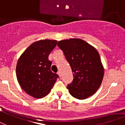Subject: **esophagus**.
I'll use <instances>...</instances> for the list:
<instances>
[{"mask_svg": "<svg viewBox=\"0 0 125 125\" xmlns=\"http://www.w3.org/2000/svg\"><path fill=\"white\" fill-rule=\"evenodd\" d=\"M57 74H58V75L59 76V77L61 76V72H60V71H59V72L57 73Z\"/></svg>", "mask_w": 125, "mask_h": 125, "instance_id": "esophagus-1", "label": "esophagus"}]
</instances>
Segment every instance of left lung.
<instances>
[{
    "instance_id": "left-lung-1",
    "label": "left lung",
    "mask_w": 125,
    "mask_h": 125,
    "mask_svg": "<svg viewBox=\"0 0 125 125\" xmlns=\"http://www.w3.org/2000/svg\"><path fill=\"white\" fill-rule=\"evenodd\" d=\"M57 45L63 51L73 71L74 79L67 86L70 95L78 99L92 96L104 78V68L99 52L81 39L61 40Z\"/></svg>"
}]
</instances>
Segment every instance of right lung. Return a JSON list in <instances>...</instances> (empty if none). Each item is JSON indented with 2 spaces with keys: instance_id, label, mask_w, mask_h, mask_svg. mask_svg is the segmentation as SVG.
Returning <instances> with one entry per match:
<instances>
[{
  "instance_id": "add662e5",
  "label": "right lung",
  "mask_w": 125,
  "mask_h": 125,
  "mask_svg": "<svg viewBox=\"0 0 125 125\" xmlns=\"http://www.w3.org/2000/svg\"><path fill=\"white\" fill-rule=\"evenodd\" d=\"M57 41L39 40L33 43L21 54L16 65V77L20 86L28 94L42 98L50 92L59 76L51 70L49 55Z\"/></svg>"
}]
</instances>
